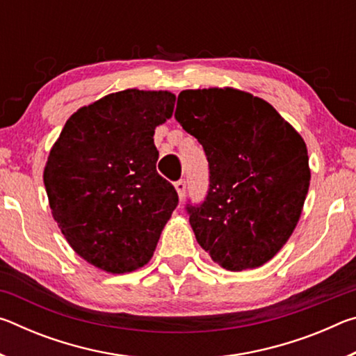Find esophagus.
I'll list each match as a JSON object with an SVG mask.
<instances>
[{
    "label": "esophagus",
    "mask_w": 356,
    "mask_h": 356,
    "mask_svg": "<svg viewBox=\"0 0 356 356\" xmlns=\"http://www.w3.org/2000/svg\"><path fill=\"white\" fill-rule=\"evenodd\" d=\"M174 186H176V191H177V195H179L180 200H184V196H185V188H186L185 180H184V179L177 180L176 185H174Z\"/></svg>",
    "instance_id": "1"
}]
</instances>
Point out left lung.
Returning a JSON list of instances; mask_svg holds the SVG:
<instances>
[{"instance_id":"obj_1","label":"left lung","mask_w":356,"mask_h":356,"mask_svg":"<svg viewBox=\"0 0 356 356\" xmlns=\"http://www.w3.org/2000/svg\"><path fill=\"white\" fill-rule=\"evenodd\" d=\"M174 118L209 161L206 200L186 204L197 243L231 272L261 267L303 210L311 180L303 138L268 102L232 88L182 91Z\"/></svg>"}]
</instances>
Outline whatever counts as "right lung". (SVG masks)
Here are the masks:
<instances>
[{
    "label": "right lung",
    "mask_w": 356,
    "mask_h": 356,
    "mask_svg": "<svg viewBox=\"0 0 356 356\" xmlns=\"http://www.w3.org/2000/svg\"><path fill=\"white\" fill-rule=\"evenodd\" d=\"M176 95L125 91L72 114L48 155L44 184L53 218L84 261L108 273L146 265L179 196L156 172V125Z\"/></svg>",
    "instance_id": "1"
}]
</instances>
